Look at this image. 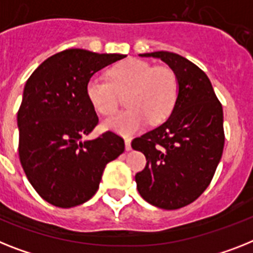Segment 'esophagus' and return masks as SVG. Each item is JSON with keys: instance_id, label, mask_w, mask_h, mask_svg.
Returning a JSON list of instances; mask_svg holds the SVG:
<instances>
[{"instance_id": "1", "label": "esophagus", "mask_w": 253, "mask_h": 253, "mask_svg": "<svg viewBox=\"0 0 253 253\" xmlns=\"http://www.w3.org/2000/svg\"><path fill=\"white\" fill-rule=\"evenodd\" d=\"M125 146H126L127 152L132 149V148H131V140L130 139H125Z\"/></svg>"}]
</instances>
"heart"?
<instances>
[{
    "label": "heart",
    "mask_w": 253,
    "mask_h": 253,
    "mask_svg": "<svg viewBox=\"0 0 253 253\" xmlns=\"http://www.w3.org/2000/svg\"><path fill=\"white\" fill-rule=\"evenodd\" d=\"M128 109L104 121L107 130L130 136L150 123H159L171 114L179 94L175 72L154 67L140 59H128L109 72V80L94 76L86 84V95L97 113L110 116L118 107L120 94H126Z\"/></svg>",
    "instance_id": "heart-1"
}]
</instances>
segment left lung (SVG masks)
<instances>
[{
	"instance_id": "1",
	"label": "left lung",
	"mask_w": 253,
	"mask_h": 253,
	"mask_svg": "<svg viewBox=\"0 0 253 253\" xmlns=\"http://www.w3.org/2000/svg\"><path fill=\"white\" fill-rule=\"evenodd\" d=\"M140 56L166 63L177 77L179 94L169 120L131 143L146 158L135 176L137 192L159 209H181L207 189L221 159V103L207 74L181 55L156 51Z\"/></svg>"
}]
</instances>
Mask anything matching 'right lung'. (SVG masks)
Listing matches in <instances>:
<instances>
[{"label": "right lung", "instance_id": "right-lung-1", "mask_svg": "<svg viewBox=\"0 0 253 253\" xmlns=\"http://www.w3.org/2000/svg\"><path fill=\"white\" fill-rule=\"evenodd\" d=\"M122 54L69 48L52 55L28 78L18 112L19 158L46 202L71 209L92 198L107 163L125 150L112 131L84 140L99 122L86 95L92 76Z\"/></svg>", "mask_w": 253, "mask_h": 253}]
</instances>
